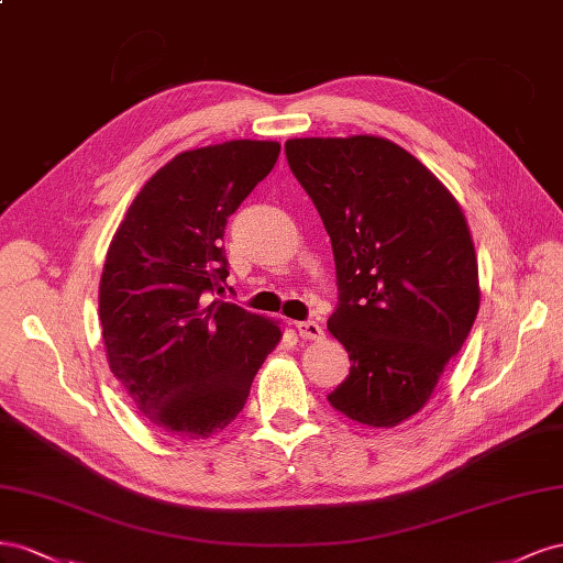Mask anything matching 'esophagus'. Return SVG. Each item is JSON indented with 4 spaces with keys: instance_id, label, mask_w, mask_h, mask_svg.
Listing matches in <instances>:
<instances>
[{
    "instance_id": "esophagus-1",
    "label": "esophagus",
    "mask_w": 563,
    "mask_h": 563,
    "mask_svg": "<svg viewBox=\"0 0 563 563\" xmlns=\"http://www.w3.org/2000/svg\"><path fill=\"white\" fill-rule=\"evenodd\" d=\"M297 325V332H299V336L301 340H323V325H318L316 320H299V323H295Z\"/></svg>"
}]
</instances>
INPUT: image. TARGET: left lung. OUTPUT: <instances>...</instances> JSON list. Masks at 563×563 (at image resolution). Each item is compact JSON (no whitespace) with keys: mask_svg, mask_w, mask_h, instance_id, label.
<instances>
[{"mask_svg":"<svg viewBox=\"0 0 563 563\" xmlns=\"http://www.w3.org/2000/svg\"><path fill=\"white\" fill-rule=\"evenodd\" d=\"M287 165L330 235L340 301L328 330L349 375L328 400L396 427L420 412L478 313V264L457 200L379 136L290 139Z\"/></svg>","mask_w":563,"mask_h":563,"instance_id":"left-lung-1","label":"left lung"}]
</instances>
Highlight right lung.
I'll return each instance as SVG.
<instances>
[{"instance_id":"add662e5","label":"right lung","mask_w":563,"mask_h":563,"mask_svg":"<svg viewBox=\"0 0 563 563\" xmlns=\"http://www.w3.org/2000/svg\"><path fill=\"white\" fill-rule=\"evenodd\" d=\"M278 153L280 143L250 139L179 153L112 235L99 287L108 363L167 437L198 441L229 427L283 336L276 320L214 299L229 278V217Z\"/></svg>"}]
</instances>
